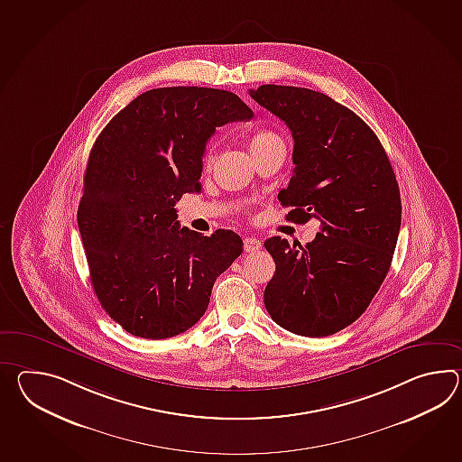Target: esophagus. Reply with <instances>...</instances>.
I'll return each instance as SVG.
<instances>
[{"label":"esophagus","mask_w":462,"mask_h":462,"mask_svg":"<svg viewBox=\"0 0 462 462\" xmlns=\"http://www.w3.org/2000/svg\"><path fill=\"white\" fill-rule=\"evenodd\" d=\"M262 248V242L256 238V236H246V238H244V250L245 252H258Z\"/></svg>","instance_id":"1"}]
</instances>
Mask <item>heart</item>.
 <instances>
[{"instance_id": "obj_1", "label": "heart", "mask_w": 462, "mask_h": 462, "mask_svg": "<svg viewBox=\"0 0 462 462\" xmlns=\"http://www.w3.org/2000/svg\"><path fill=\"white\" fill-rule=\"evenodd\" d=\"M278 141H282V139L278 137V134L273 133V131H268V129H260V131L250 134V137H248V147H250V152H256V151L267 147L270 143H278ZM214 159H216V157H214V151H212V149H207L204 159H202L204 167H206V169L212 167Z\"/></svg>"}]
</instances>
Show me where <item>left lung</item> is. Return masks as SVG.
<instances>
[{"instance_id":"obj_1","label":"left lung","mask_w":462,"mask_h":462,"mask_svg":"<svg viewBox=\"0 0 462 462\" xmlns=\"http://www.w3.org/2000/svg\"><path fill=\"white\" fill-rule=\"evenodd\" d=\"M252 99L293 135V177L278 194L287 218H319L307 245L265 240L275 273L263 300L272 319L321 338L365 313L388 275L401 226L400 187L380 139L348 107L307 88L265 84Z\"/></svg>"}]
</instances>
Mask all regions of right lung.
I'll return each instance as SVG.
<instances>
[{
    "label": "right lung",
    "mask_w": 462,
    "mask_h": 462,
    "mask_svg": "<svg viewBox=\"0 0 462 462\" xmlns=\"http://www.w3.org/2000/svg\"><path fill=\"white\" fill-rule=\"evenodd\" d=\"M252 117L228 91L159 88L137 96L96 139L78 226L96 297L134 337L171 338L194 327L217 277L242 254L232 230L180 228L174 206L200 189L216 127Z\"/></svg>",
    "instance_id": "right-lung-1"
}]
</instances>
